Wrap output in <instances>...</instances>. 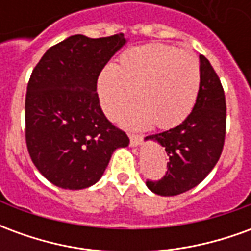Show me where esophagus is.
I'll return each mask as SVG.
<instances>
[{"mask_svg": "<svg viewBox=\"0 0 251 251\" xmlns=\"http://www.w3.org/2000/svg\"><path fill=\"white\" fill-rule=\"evenodd\" d=\"M129 138H130V145L131 147H138L142 141L141 136H137V134H129Z\"/></svg>", "mask_w": 251, "mask_h": 251, "instance_id": "1", "label": "esophagus"}]
</instances>
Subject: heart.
Here are the masks:
<instances>
[{
	"instance_id": "obj_1",
	"label": "heart",
	"mask_w": 251,
	"mask_h": 251,
	"mask_svg": "<svg viewBox=\"0 0 251 251\" xmlns=\"http://www.w3.org/2000/svg\"><path fill=\"white\" fill-rule=\"evenodd\" d=\"M136 102L117 120L134 129L154 124L158 129L180 125L195 107L200 90V67L194 55L165 44L126 50L117 64H106L97 80L99 102L109 117L130 99Z\"/></svg>"
}]
</instances>
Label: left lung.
I'll return each instance as SVG.
<instances>
[{
	"label": "left lung",
	"mask_w": 251,
	"mask_h": 251,
	"mask_svg": "<svg viewBox=\"0 0 251 251\" xmlns=\"http://www.w3.org/2000/svg\"><path fill=\"white\" fill-rule=\"evenodd\" d=\"M200 90L192 113L180 125L145 137L165 148L169 163L163 179L148 180V188L161 196L183 194L201 183L221 157L226 136V99L221 80L203 55Z\"/></svg>",
	"instance_id": "1"
}]
</instances>
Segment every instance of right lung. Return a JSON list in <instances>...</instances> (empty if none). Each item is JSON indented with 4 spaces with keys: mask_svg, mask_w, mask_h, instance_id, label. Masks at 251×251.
<instances>
[{
    "mask_svg": "<svg viewBox=\"0 0 251 251\" xmlns=\"http://www.w3.org/2000/svg\"><path fill=\"white\" fill-rule=\"evenodd\" d=\"M120 35L70 36L43 55L25 98V140L36 168L52 184L83 189L103 175L117 148L129 145L99 104L97 80L115 52Z\"/></svg>",
    "mask_w": 251,
    "mask_h": 251,
    "instance_id": "right-lung-1",
    "label": "right lung"
}]
</instances>
